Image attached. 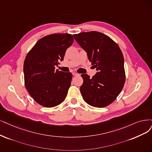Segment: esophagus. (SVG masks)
<instances>
[{
	"label": "esophagus",
	"instance_id": "1",
	"mask_svg": "<svg viewBox=\"0 0 152 152\" xmlns=\"http://www.w3.org/2000/svg\"><path fill=\"white\" fill-rule=\"evenodd\" d=\"M72 75H73V76H77V75H79V74H78V73H77V72H72Z\"/></svg>",
	"mask_w": 152,
	"mask_h": 152
}]
</instances>
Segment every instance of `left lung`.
Listing matches in <instances>:
<instances>
[{
  "label": "left lung",
  "instance_id": "1",
  "mask_svg": "<svg viewBox=\"0 0 152 152\" xmlns=\"http://www.w3.org/2000/svg\"><path fill=\"white\" fill-rule=\"evenodd\" d=\"M73 36L98 71L92 78L86 74L81 75L83 83L80 91L83 98L94 107L107 106L118 96L125 82L121 50L114 41L102 32H81Z\"/></svg>",
  "mask_w": 152,
  "mask_h": 152
}]
</instances>
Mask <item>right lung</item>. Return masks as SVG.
<instances>
[{
    "label": "right lung",
    "instance_id": "1",
    "mask_svg": "<svg viewBox=\"0 0 152 152\" xmlns=\"http://www.w3.org/2000/svg\"><path fill=\"white\" fill-rule=\"evenodd\" d=\"M74 41L69 34L43 37L27 53L24 63L25 86L31 97L44 107L52 108L65 99L72 75L55 70Z\"/></svg>",
    "mask_w": 152,
    "mask_h": 152
}]
</instances>
